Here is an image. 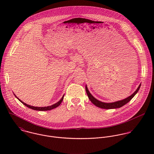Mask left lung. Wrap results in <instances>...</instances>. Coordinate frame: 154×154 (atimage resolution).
Wrapping results in <instances>:
<instances>
[{
    "label": "left lung",
    "mask_w": 154,
    "mask_h": 154,
    "mask_svg": "<svg viewBox=\"0 0 154 154\" xmlns=\"http://www.w3.org/2000/svg\"><path fill=\"white\" fill-rule=\"evenodd\" d=\"M141 84L139 85V86L138 87V88H137V89L134 91V92L133 94H132V95L129 97H128V98L120 100V101H118L116 102H114V103H103L101 102L98 100H97L95 98H94L91 94L89 92V91H88L87 86H85V89H86V92L87 94L88 95V98L89 99V100L97 107H99V108H101V109H117V108H120L122 106H123L124 105H125L126 104H127L128 103H129L132 98L136 94V93L138 92L139 88L140 87Z\"/></svg>",
    "instance_id": "8db88e82"
}]
</instances>
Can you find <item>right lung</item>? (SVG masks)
<instances>
[{"instance_id": "add662e5", "label": "right lung", "mask_w": 154, "mask_h": 154, "mask_svg": "<svg viewBox=\"0 0 154 154\" xmlns=\"http://www.w3.org/2000/svg\"><path fill=\"white\" fill-rule=\"evenodd\" d=\"M14 95H15V94H14ZM64 95H63L62 98H61V100H60V101H58L57 103H56V104H54L53 105H51V106H47V107H34V106H29V105H28V104H26V103H25L22 102L21 100H20V99H19V98H18V97L15 95V97H16L17 98H18V100H20V101H21L23 105H25V106H26L27 107H28V108H29V109H32V110H37V111H47V110H52V109H55V108L57 107H58L59 106H60V104L62 103V101H63V100Z\"/></svg>"}]
</instances>
